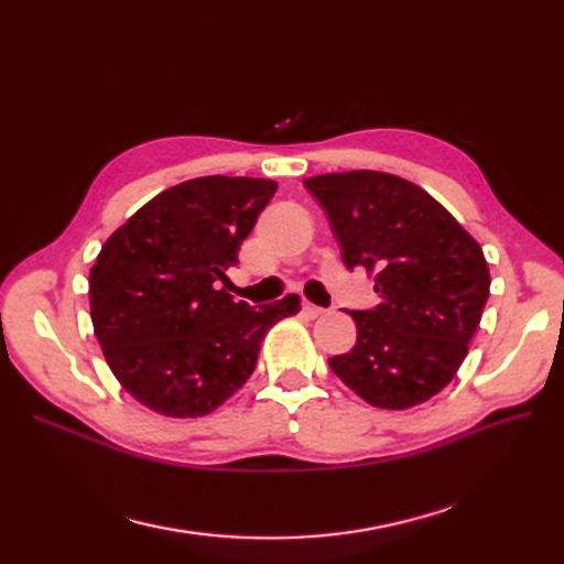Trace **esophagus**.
I'll list each match as a JSON object with an SVG mask.
<instances>
[{
  "label": "esophagus",
  "instance_id": "esophagus-1",
  "mask_svg": "<svg viewBox=\"0 0 564 564\" xmlns=\"http://www.w3.org/2000/svg\"><path fill=\"white\" fill-rule=\"evenodd\" d=\"M301 311H303V315H305V317H308V319H315V317L324 315V311L319 308V305H313V303H308V301H303V305H301Z\"/></svg>",
  "mask_w": 564,
  "mask_h": 564
}]
</instances>
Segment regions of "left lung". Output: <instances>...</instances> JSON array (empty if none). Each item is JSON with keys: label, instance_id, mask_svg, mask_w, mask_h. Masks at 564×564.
I'll use <instances>...</instances> for the list:
<instances>
[{"label": "left lung", "instance_id": "left-lung-1", "mask_svg": "<svg viewBox=\"0 0 564 564\" xmlns=\"http://www.w3.org/2000/svg\"><path fill=\"white\" fill-rule=\"evenodd\" d=\"M327 212L344 263L373 278L379 305L350 311L357 340L329 360L365 402L409 409L429 402L466 360L489 296L482 247L437 199L386 172L305 178Z\"/></svg>", "mask_w": 564, "mask_h": 564}]
</instances>
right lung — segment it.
<instances>
[{"label": "right lung", "mask_w": 564, "mask_h": 564, "mask_svg": "<svg viewBox=\"0 0 564 564\" xmlns=\"http://www.w3.org/2000/svg\"><path fill=\"white\" fill-rule=\"evenodd\" d=\"M278 183L202 176L152 197L89 270L94 334L115 379L150 412L207 416L240 390L296 294L249 308L220 289Z\"/></svg>", "instance_id": "1"}]
</instances>
